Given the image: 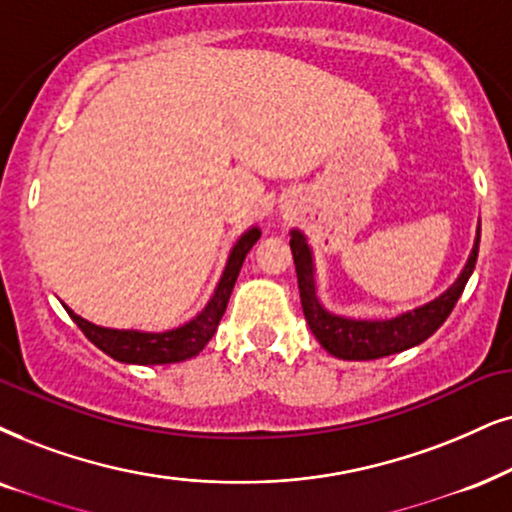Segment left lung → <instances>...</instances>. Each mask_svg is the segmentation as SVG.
Listing matches in <instances>:
<instances>
[{
	"instance_id": "obj_1",
	"label": "left lung",
	"mask_w": 512,
	"mask_h": 512,
	"mask_svg": "<svg viewBox=\"0 0 512 512\" xmlns=\"http://www.w3.org/2000/svg\"><path fill=\"white\" fill-rule=\"evenodd\" d=\"M290 250H293L297 288H300V302L304 319L312 328L314 338L321 342L326 352H331L338 359L349 361H368L390 357V354L404 352V349L416 347L423 340H428L442 323L454 312L458 297H461L465 283L475 269L477 252H480V236H477L475 248L463 274L442 297L432 300L425 307L413 309L387 321H352L342 316L328 314L316 300L314 293V274H312V252H309L304 236L300 231H293L290 238Z\"/></svg>"
}]
</instances>
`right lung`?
Here are the masks:
<instances>
[{"instance_id": "1", "label": "right lung", "mask_w": 512, "mask_h": 512, "mask_svg": "<svg viewBox=\"0 0 512 512\" xmlns=\"http://www.w3.org/2000/svg\"><path fill=\"white\" fill-rule=\"evenodd\" d=\"M260 241V229H250L238 238V243L231 250L229 262L222 274V281L208 302V307L200 312L196 319L186 323V326L174 328L167 333H139V331H113V328H101L94 323L84 321L82 316L70 312L80 331L87 335V340H92L101 352H106L108 357L125 361V364H141V366H155V364H177V361H186L208 345L212 335H215L219 319L226 312V304H229L231 290L238 278V271L243 267L245 255H248L252 245Z\"/></svg>"}]
</instances>
